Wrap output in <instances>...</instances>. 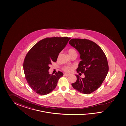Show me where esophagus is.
I'll use <instances>...</instances> for the list:
<instances>
[{
	"instance_id": "1",
	"label": "esophagus",
	"mask_w": 126,
	"mask_h": 126,
	"mask_svg": "<svg viewBox=\"0 0 126 126\" xmlns=\"http://www.w3.org/2000/svg\"><path fill=\"white\" fill-rule=\"evenodd\" d=\"M64 75L65 76L68 77L70 75L69 74H67V73H65V74H64Z\"/></svg>"
}]
</instances>
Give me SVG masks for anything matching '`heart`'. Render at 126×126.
<instances>
[{
  "instance_id": "1",
  "label": "heart",
  "mask_w": 126,
  "mask_h": 126,
  "mask_svg": "<svg viewBox=\"0 0 126 126\" xmlns=\"http://www.w3.org/2000/svg\"><path fill=\"white\" fill-rule=\"evenodd\" d=\"M68 52L70 56L75 53L77 54L76 51L73 48L69 49L68 50ZM60 56H61V53H59V54L58 55V58H59ZM74 67L73 66H65L63 68V70L66 73H72L74 69Z\"/></svg>"
}]
</instances>
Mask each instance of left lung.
I'll return each instance as SVG.
<instances>
[{"label": "left lung", "mask_w": 126, "mask_h": 126, "mask_svg": "<svg viewBox=\"0 0 126 126\" xmlns=\"http://www.w3.org/2000/svg\"><path fill=\"white\" fill-rule=\"evenodd\" d=\"M69 44L80 54L81 60L77 73H84L81 78L78 75L76 81L72 84L78 92L89 94L101 85L109 71L107 57L103 50L95 43L86 39H72Z\"/></svg>", "instance_id": "obj_1"}]
</instances>
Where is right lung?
<instances>
[{
    "label": "right lung",
    "instance_id": "obj_1",
    "mask_svg": "<svg viewBox=\"0 0 126 126\" xmlns=\"http://www.w3.org/2000/svg\"><path fill=\"white\" fill-rule=\"evenodd\" d=\"M71 38L47 37L38 42L27 53L23 62L25 79L31 88L40 95H45L56 88L63 73L59 71L49 74L52 62L57 61L58 55Z\"/></svg>",
    "mask_w": 126,
    "mask_h": 126
}]
</instances>
